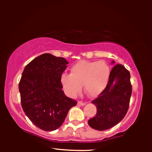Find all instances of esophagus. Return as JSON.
<instances>
[{"instance_id": "obj_1", "label": "esophagus", "mask_w": 152, "mask_h": 152, "mask_svg": "<svg viewBox=\"0 0 152 152\" xmlns=\"http://www.w3.org/2000/svg\"><path fill=\"white\" fill-rule=\"evenodd\" d=\"M85 104H86V102H83L82 101H78V105H79V106H84Z\"/></svg>"}]
</instances>
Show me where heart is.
Masks as SVG:
<instances>
[{"mask_svg": "<svg viewBox=\"0 0 152 152\" xmlns=\"http://www.w3.org/2000/svg\"><path fill=\"white\" fill-rule=\"evenodd\" d=\"M71 74H63L60 82L66 93L75 97L84 90L91 97H96L106 88L110 76V68L103 61H79L71 68Z\"/></svg>", "mask_w": 152, "mask_h": 152, "instance_id": "obj_1", "label": "heart"}]
</instances>
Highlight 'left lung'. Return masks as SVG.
Segmentation results:
<instances>
[{"label":"left lung","instance_id":"8db88e82","mask_svg":"<svg viewBox=\"0 0 152 152\" xmlns=\"http://www.w3.org/2000/svg\"><path fill=\"white\" fill-rule=\"evenodd\" d=\"M114 60L111 64H114ZM130 73L121 64H116L110 72L106 88L92 103L96 105V116L89 119L91 127L98 131L109 129L121 121L129 109L132 86Z\"/></svg>","mask_w":152,"mask_h":152}]
</instances>
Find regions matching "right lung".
<instances>
[{"instance_id":"right-lung-1","label":"right lung","mask_w":152,"mask_h":152,"mask_svg":"<svg viewBox=\"0 0 152 152\" xmlns=\"http://www.w3.org/2000/svg\"><path fill=\"white\" fill-rule=\"evenodd\" d=\"M68 64L65 58L43 53L25 66L19 84L20 102L33 124L45 132L62 125L77 102L67 97L60 82Z\"/></svg>"}]
</instances>
